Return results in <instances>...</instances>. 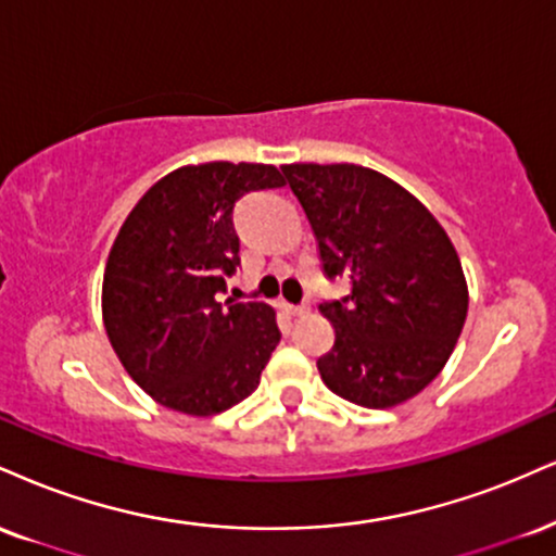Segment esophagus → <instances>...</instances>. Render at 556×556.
<instances>
[{"label": "esophagus", "instance_id": "34e87169", "mask_svg": "<svg viewBox=\"0 0 556 556\" xmlns=\"http://www.w3.org/2000/svg\"><path fill=\"white\" fill-rule=\"evenodd\" d=\"M287 311H290L292 316H305V313L311 311V303L305 300V303H300V305H287Z\"/></svg>", "mask_w": 556, "mask_h": 556}]
</instances>
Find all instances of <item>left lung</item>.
Wrapping results in <instances>:
<instances>
[{
  "mask_svg": "<svg viewBox=\"0 0 556 556\" xmlns=\"http://www.w3.org/2000/svg\"><path fill=\"white\" fill-rule=\"evenodd\" d=\"M303 204L324 274L350 279V295L320 303L333 324L318 359L324 383L367 409L417 396L443 370L469 311L451 238L396 180L363 165L282 168Z\"/></svg>",
  "mask_w": 556,
  "mask_h": 556,
  "instance_id": "obj_1",
  "label": "left lung"
}]
</instances>
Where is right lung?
<instances>
[{"mask_svg": "<svg viewBox=\"0 0 556 556\" xmlns=\"http://www.w3.org/2000/svg\"><path fill=\"white\" fill-rule=\"evenodd\" d=\"M279 186L274 165H186L160 178L118 230L103 324L126 372L157 404L212 417L256 391L282 337L274 307L223 295L240 266L238 199Z\"/></svg>", "mask_w": 556, "mask_h": 556, "instance_id": "right-lung-1", "label": "right lung"}]
</instances>
